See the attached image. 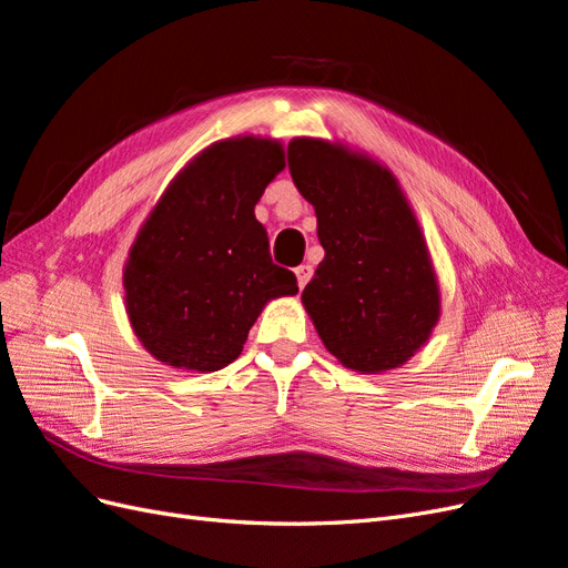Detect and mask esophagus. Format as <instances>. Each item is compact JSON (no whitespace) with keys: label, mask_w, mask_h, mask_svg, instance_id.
I'll return each instance as SVG.
<instances>
[{"label":"esophagus","mask_w":568,"mask_h":568,"mask_svg":"<svg viewBox=\"0 0 568 568\" xmlns=\"http://www.w3.org/2000/svg\"><path fill=\"white\" fill-rule=\"evenodd\" d=\"M311 274H313V267H311V265H301V267H296L298 288H303L307 282H311Z\"/></svg>","instance_id":"34e87169"}]
</instances>
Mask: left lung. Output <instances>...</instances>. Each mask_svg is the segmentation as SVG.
Returning a JSON list of instances; mask_svg holds the SVG:
<instances>
[{
	"instance_id": "8db88e82",
	"label": "left lung",
	"mask_w": 568,
	"mask_h": 568,
	"mask_svg": "<svg viewBox=\"0 0 568 568\" xmlns=\"http://www.w3.org/2000/svg\"><path fill=\"white\" fill-rule=\"evenodd\" d=\"M286 156L324 248L301 296L324 348L359 374L403 367L440 320V284L398 178L317 136H294Z\"/></svg>"
}]
</instances>
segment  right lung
<instances>
[{"mask_svg": "<svg viewBox=\"0 0 568 568\" xmlns=\"http://www.w3.org/2000/svg\"><path fill=\"white\" fill-rule=\"evenodd\" d=\"M282 170L280 140H220L180 170L146 215L123 288L132 332L159 363L203 374L227 367L263 307L298 294L255 220V203Z\"/></svg>", "mask_w": 568, "mask_h": 568, "instance_id": "right-lung-1", "label": "right lung"}]
</instances>
